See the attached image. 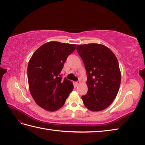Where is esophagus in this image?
Segmentation results:
<instances>
[{
    "mask_svg": "<svg viewBox=\"0 0 145 145\" xmlns=\"http://www.w3.org/2000/svg\"><path fill=\"white\" fill-rule=\"evenodd\" d=\"M80 83H81V81H77V82H75V84H76V86H78V85H79V84H80Z\"/></svg>",
    "mask_w": 145,
    "mask_h": 145,
    "instance_id": "esophagus-1",
    "label": "esophagus"
}]
</instances>
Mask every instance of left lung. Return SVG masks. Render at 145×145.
I'll return each instance as SVG.
<instances>
[{"instance_id":"obj_1","label":"left lung","mask_w":145,"mask_h":145,"mask_svg":"<svg viewBox=\"0 0 145 145\" xmlns=\"http://www.w3.org/2000/svg\"><path fill=\"white\" fill-rule=\"evenodd\" d=\"M87 71L88 91L82 96L89 110L97 112L107 108L120 88L121 73L118 60L112 51L102 44H78L76 47Z\"/></svg>"}]
</instances>
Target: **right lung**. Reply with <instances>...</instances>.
<instances>
[{"label": "right lung", "mask_w": 145, "mask_h": 145, "mask_svg": "<svg viewBox=\"0 0 145 145\" xmlns=\"http://www.w3.org/2000/svg\"><path fill=\"white\" fill-rule=\"evenodd\" d=\"M76 44L50 41L32 55L27 68L28 81L35 102L48 111L58 110L73 90L72 82L62 79L61 71Z\"/></svg>", "instance_id": "1"}]
</instances>
